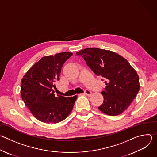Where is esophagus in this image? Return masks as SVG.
<instances>
[{
	"mask_svg": "<svg viewBox=\"0 0 157 157\" xmlns=\"http://www.w3.org/2000/svg\"><path fill=\"white\" fill-rule=\"evenodd\" d=\"M91 94H92V93H91L90 91H89V90L85 91V93H84V94L87 95V96H91Z\"/></svg>",
	"mask_w": 157,
	"mask_h": 157,
	"instance_id": "obj_1",
	"label": "esophagus"
}]
</instances>
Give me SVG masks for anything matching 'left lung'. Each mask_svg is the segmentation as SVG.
<instances>
[{"mask_svg":"<svg viewBox=\"0 0 157 157\" xmlns=\"http://www.w3.org/2000/svg\"><path fill=\"white\" fill-rule=\"evenodd\" d=\"M82 56L87 66L106 81L101 94L103 104L98 109L109 116H117L128 107L137 94L139 76L126 59L110 50L87 48L76 53Z\"/></svg>","mask_w":157,"mask_h":157,"instance_id":"1","label":"left lung"}]
</instances>
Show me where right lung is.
<instances>
[{
	"mask_svg": "<svg viewBox=\"0 0 157 157\" xmlns=\"http://www.w3.org/2000/svg\"><path fill=\"white\" fill-rule=\"evenodd\" d=\"M72 53L63 52L41 58L21 79V97L32 114L41 122L58 123L68 117L73 109L77 96H55L53 88L59 80L64 62Z\"/></svg>",
	"mask_w": 157,
	"mask_h": 157,
	"instance_id": "obj_1",
	"label": "right lung"
}]
</instances>
